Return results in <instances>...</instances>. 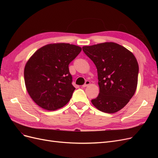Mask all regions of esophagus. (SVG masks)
<instances>
[{
	"instance_id": "34e87169",
	"label": "esophagus",
	"mask_w": 158,
	"mask_h": 158,
	"mask_svg": "<svg viewBox=\"0 0 158 158\" xmlns=\"http://www.w3.org/2000/svg\"><path fill=\"white\" fill-rule=\"evenodd\" d=\"M90 84V82L89 81H88V80H87V81H85V83H84V84L82 85V87L83 88H85V87H87L88 85H89Z\"/></svg>"
}]
</instances>
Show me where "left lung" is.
<instances>
[{"label":"left lung","mask_w":158,"mask_h":158,"mask_svg":"<svg viewBox=\"0 0 158 158\" xmlns=\"http://www.w3.org/2000/svg\"><path fill=\"white\" fill-rule=\"evenodd\" d=\"M82 49L98 70L99 93L92 104L104 113L118 111L136 92L139 70L136 57L113 42L84 46Z\"/></svg>","instance_id":"left-lung-1"}]
</instances>
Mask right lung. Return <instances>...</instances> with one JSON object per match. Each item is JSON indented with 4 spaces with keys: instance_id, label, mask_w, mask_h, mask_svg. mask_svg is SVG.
Wrapping results in <instances>:
<instances>
[{
    "instance_id": "1",
    "label": "right lung",
    "mask_w": 158,
    "mask_h": 158,
    "mask_svg": "<svg viewBox=\"0 0 158 158\" xmlns=\"http://www.w3.org/2000/svg\"><path fill=\"white\" fill-rule=\"evenodd\" d=\"M82 51L64 43L46 45L37 50L24 68L26 89L37 106L55 111L70 101L75 88L69 64Z\"/></svg>"
}]
</instances>
